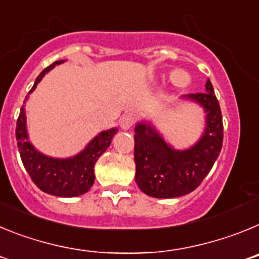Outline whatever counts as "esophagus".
<instances>
[{
	"label": "esophagus",
	"instance_id": "esophagus-1",
	"mask_svg": "<svg viewBox=\"0 0 259 259\" xmlns=\"http://www.w3.org/2000/svg\"><path fill=\"white\" fill-rule=\"evenodd\" d=\"M135 122H136V116L134 114H124L119 120V124H120L122 130H130V128L134 127Z\"/></svg>",
	"mask_w": 259,
	"mask_h": 259
}]
</instances>
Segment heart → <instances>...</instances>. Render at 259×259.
<instances>
[{
	"mask_svg": "<svg viewBox=\"0 0 259 259\" xmlns=\"http://www.w3.org/2000/svg\"><path fill=\"white\" fill-rule=\"evenodd\" d=\"M170 79H171V81L175 84V85L184 87V85H187V83L189 81V75L183 70H176V71H174L172 74H171Z\"/></svg>",
	"mask_w": 259,
	"mask_h": 259,
	"instance_id": "b5f03b06",
	"label": "heart"
}]
</instances>
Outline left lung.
I'll list each match as a JSON object with an SVG mask.
<instances>
[{"mask_svg": "<svg viewBox=\"0 0 259 259\" xmlns=\"http://www.w3.org/2000/svg\"><path fill=\"white\" fill-rule=\"evenodd\" d=\"M206 92L183 96L197 102L206 113V127L189 149L176 150L150 124L135 127V163L139 188L155 198H174L191 193L210 172L223 144L219 102L209 79Z\"/></svg>", "mask_w": 259, "mask_h": 259, "instance_id": "1", "label": "left lung"}]
</instances>
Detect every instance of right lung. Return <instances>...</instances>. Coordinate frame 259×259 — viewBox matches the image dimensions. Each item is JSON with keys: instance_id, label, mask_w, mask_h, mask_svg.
Returning a JSON list of instances; mask_svg holds the SVG:
<instances>
[{"instance_id": "add662e5", "label": "right lung", "mask_w": 259, "mask_h": 259, "mask_svg": "<svg viewBox=\"0 0 259 259\" xmlns=\"http://www.w3.org/2000/svg\"><path fill=\"white\" fill-rule=\"evenodd\" d=\"M62 62L63 61H56L48 66L38 75L29 93L36 88L47 72H49L57 65H61ZM116 132H118L116 128L102 131L84 148L83 152H80L74 157L52 158L36 150L28 141L24 105L20 109L19 118L17 120V130H15L20 158L27 172L31 176L32 182L45 193L58 197H76L87 193L91 189L95 183L96 162L106 152Z\"/></svg>"}]
</instances>
